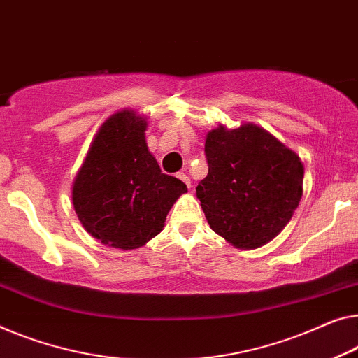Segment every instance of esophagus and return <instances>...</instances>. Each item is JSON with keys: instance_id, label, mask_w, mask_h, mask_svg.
I'll list each match as a JSON object with an SVG mask.
<instances>
[{"instance_id": "34e87169", "label": "esophagus", "mask_w": 358, "mask_h": 358, "mask_svg": "<svg viewBox=\"0 0 358 358\" xmlns=\"http://www.w3.org/2000/svg\"><path fill=\"white\" fill-rule=\"evenodd\" d=\"M177 177H178L181 181H185V183H186V186H188V188H191V180H189L188 175L183 173V172H180V173H177Z\"/></svg>"}]
</instances>
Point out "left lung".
<instances>
[{
  "instance_id": "1",
  "label": "left lung",
  "mask_w": 358,
  "mask_h": 358,
  "mask_svg": "<svg viewBox=\"0 0 358 358\" xmlns=\"http://www.w3.org/2000/svg\"><path fill=\"white\" fill-rule=\"evenodd\" d=\"M204 151L209 173L196 194L212 230L239 249L271 241L302 197L297 154L254 124L220 125L209 131Z\"/></svg>"
}]
</instances>
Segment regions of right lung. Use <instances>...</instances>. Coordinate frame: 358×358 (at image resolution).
Masks as SVG:
<instances>
[{"label": "right lung", "instance_id": "add662e5", "mask_svg": "<svg viewBox=\"0 0 358 358\" xmlns=\"http://www.w3.org/2000/svg\"><path fill=\"white\" fill-rule=\"evenodd\" d=\"M146 120L133 110L110 115L96 133L72 186L73 209L103 244L136 249L161 233L183 181L161 172L146 145Z\"/></svg>", "mask_w": 358, "mask_h": 358}]
</instances>
